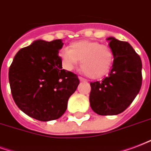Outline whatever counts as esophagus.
<instances>
[{
    "mask_svg": "<svg viewBox=\"0 0 151 151\" xmlns=\"http://www.w3.org/2000/svg\"><path fill=\"white\" fill-rule=\"evenodd\" d=\"M79 80H80V81H84V82H86V81H87V80H86V79H84V78H83V77H81V76H79Z\"/></svg>",
    "mask_w": 151,
    "mask_h": 151,
    "instance_id": "esophagus-1",
    "label": "esophagus"
}]
</instances>
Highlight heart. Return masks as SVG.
<instances>
[{
	"label": "heart",
	"instance_id": "b5f03b06",
	"mask_svg": "<svg viewBox=\"0 0 151 151\" xmlns=\"http://www.w3.org/2000/svg\"><path fill=\"white\" fill-rule=\"evenodd\" d=\"M60 57L62 66L67 71H72L80 60L83 71L93 79L106 74L114 61V54L108 46L91 40L71 43L68 50L60 52Z\"/></svg>",
	"mask_w": 151,
	"mask_h": 151
}]
</instances>
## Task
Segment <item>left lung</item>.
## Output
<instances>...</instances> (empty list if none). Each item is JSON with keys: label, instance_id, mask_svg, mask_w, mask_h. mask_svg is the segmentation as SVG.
I'll list each match as a JSON object with an SVG mask.
<instances>
[{"label": "left lung", "instance_id": "obj_1", "mask_svg": "<svg viewBox=\"0 0 151 151\" xmlns=\"http://www.w3.org/2000/svg\"><path fill=\"white\" fill-rule=\"evenodd\" d=\"M114 54L108 76L91 82V109L99 115H115L124 111L139 94L142 86L141 58L131 45L114 37L107 38Z\"/></svg>", "mask_w": 151, "mask_h": 151}]
</instances>
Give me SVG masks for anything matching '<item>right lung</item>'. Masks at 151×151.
Segmentation results:
<instances>
[{"instance_id":"1","label":"right lung","mask_w":151,"mask_h":151,"mask_svg":"<svg viewBox=\"0 0 151 151\" xmlns=\"http://www.w3.org/2000/svg\"><path fill=\"white\" fill-rule=\"evenodd\" d=\"M60 39L37 40L16 54L9 71L13 100L27 115L47 122L61 117L80 80L62 69Z\"/></svg>"}]
</instances>
